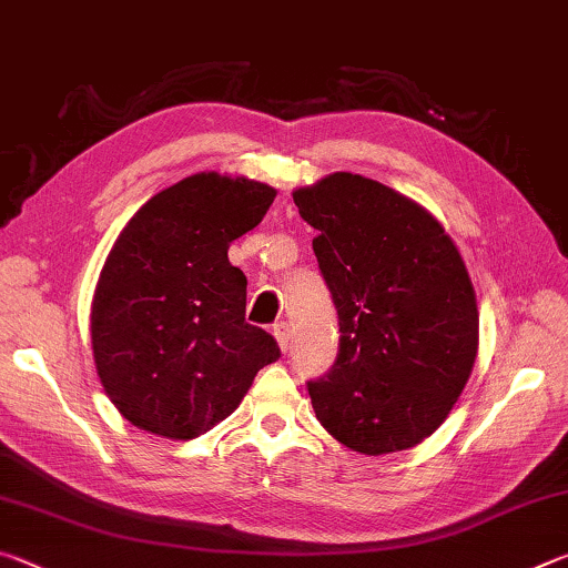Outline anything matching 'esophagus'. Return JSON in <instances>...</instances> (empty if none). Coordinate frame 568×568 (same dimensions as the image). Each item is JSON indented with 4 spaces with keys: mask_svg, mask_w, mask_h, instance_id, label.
Returning <instances> with one entry per match:
<instances>
[{
    "mask_svg": "<svg viewBox=\"0 0 568 568\" xmlns=\"http://www.w3.org/2000/svg\"><path fill=\"white\" fill-rule=\"evenodd\" d=\"M273 335H275L277 345H281V351H283V353H287V348H291V338H293V333H291V323H285V321L275 323V325H273Z\"/></svg>",
    "mask_w": 568,
    "mask_h": 568,
    "instance_id": "1",
    "label": "esophagus"
}]
</instances>
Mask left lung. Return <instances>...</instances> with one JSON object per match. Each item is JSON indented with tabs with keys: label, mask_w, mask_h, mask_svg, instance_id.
Returning a JSON list of instances; mask_svg holds the SVG:
<instances>
[{
	"label": "left lung",
	"mask_w": 568,
	"mask_h": 568,
	"mask_svg": "<svg viewBox=\"0 0 568 568\" xmlns=\"http://www.w3.org/2000/svg\"><path fill=\"white\" fill-rule=\"evenodd\" d=\"M318 230L313 253L341 341L307 381L323 428L365 456L420 444L446 420L474 371L476 295L454 240L400 192L335 172L293 192Z\"/></svg>",
	"instance_id": "8db88e82"
}]
</instances>
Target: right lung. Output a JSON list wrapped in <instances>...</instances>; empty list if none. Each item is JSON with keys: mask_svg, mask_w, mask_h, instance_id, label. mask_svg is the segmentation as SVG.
Returning <instances> with one entry per match:
<instances>
[{"mask_svg": "<svg viewBox=\"0 0 568 568\" xmlns=\"http://www.w3.org/2000/svg\"><path fill=\"white\" fill-rule=\"evenodd\" d=\"M275 190L200 172L142 205L110 250L92 301L98 376L124 418L187 440L225 420L263 365L271 333L245 323L243 271L227 247L265 217Z\"/></svg>", "mask_w": 568, "mask_h": 568, "instance_id": "obj_1", "label": "right lung"}]
</instances>
